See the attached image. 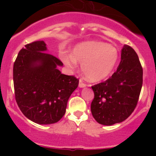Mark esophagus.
<instances>
[{
    "label": "esophagus",
    "instance_id": "obj_1",
    "mask_svg": "<svg viewBox=\"0 0 156 156\" xmlns=\"http://www.w3.org/2000/svg\"><path fill=\"white\" fill-rule=\"evenodd\" d=\"M87 84L85 83L83 81V80H80V83H79V87H86Z\"/></svg>",
    "mask_w": 156,
    "mask_h": 156
}]
</instances>
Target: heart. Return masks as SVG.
Wrapping results in <instances>:
<instances>
[{
  "mask_svg": "<svg viewBox=\"0 0 156 156\" xmlns=\"http://www.w3.org/2000/svg\"><path fill=\"white\" fill-rule=\"evenodd\" d=\"M69 68L76 67V61L82 64V70L89 80L96 82L108 76L116 66L119 52L112 45L101 41L81 43L74 48L73 55L62 57Z\"/></svg>",
  "mask_w": 156,
  "mask_h": 156,
  "instance_id": "b5f03b06",
  "label": "heart"
}]
</instances>
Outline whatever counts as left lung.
I'll list each match as a JSON object with an SVG mask.
<instances>
[{
    "label": "left lung",
    "instance_id": "8db88e82",
    "mask_svg": "<svg viewBox=\"0 0 156 156\" xmlns=\"http://www.w3.org/2000/svg\"><path fill=\"white\" fill-rule=\"evenodd\" d=\"M142 83L143 69L138 56L126 44L116 71L105 81L91 87L94 98L90 110L95 120L110 126L127 119L138 102Z\"/></svg>",
    "mask_w": 156,
    "mask_h": 156
}]
</instances>
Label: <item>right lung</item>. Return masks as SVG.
Here are the masks:
<instances>
[{
    "mask_svg": "<svg viewBox=\"0 0 156 156\" xmlns=\"http://www.w3.org/2000/svg\"><path fill=\"white\" fill-rule=\"evenodd\" d=\"M44 41L25 45L13 66L15 98L23 115L38 124H51L66 113L67 102L79 84L74 76L61 73L62 62L45 52Z\"/></svg>",
    "mask_w": 156,
    "mask_h": 156,
    "instance_id": "right-lung-1",
    "label": "right lung"
}]
</instances>
